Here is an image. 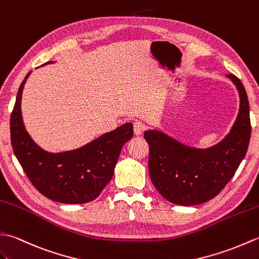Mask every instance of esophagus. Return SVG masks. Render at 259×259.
<instances>
[{
  "instance_id": "34e87169",
  "label": "esophagus",
  "mask_w": 259,
  "mask_h": 259,
  "mask_svg": "<svg viewBox=\"0 0 259 259\" xmlns=\"http://www.w3.org/2000/svg\"><path fill=\"white\" fill-rule=\"evenodd\" d=\"M133 130H134L135 135H141L145 130V126L142 122H140V120H136V122L133 125Z\"/></svg>"
}]
</instances>
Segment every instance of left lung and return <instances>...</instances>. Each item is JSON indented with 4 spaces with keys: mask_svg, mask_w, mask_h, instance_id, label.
<instances>
[{
    "mask_svg": "<svg viewBox=\"0 0 259 259\" xmlns=\"http://www.w3.org/2000/svg\"><path fill=\"white\" fill-rule=\"evenodd\" d=\"M239 95L237 117L229 133L215 145H187L159 130H148V171L155 188L169 203L193 206L214 198L244 159L250 139L249 102L243 83L229 74Z\"/></svg>",
    "mask_w": 259,
    "mask_h": 259,
    "instance_id": "obj_1",
    "label": "left lung"
}]
</instances>
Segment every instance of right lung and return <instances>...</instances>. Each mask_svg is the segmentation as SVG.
Masks as SVG:
<instances>
[{"mask_svg":"<svg viewBox=\"0 0 259 259\" xmlns=\"http://www.w3.org/2000/svg\"><path fill=\"white\" fill-rule=\"evenodd\" d=\"M48 62L45 64H50ZM44 64V65H45ZM26 74L11 115V143L28 180L45 197L63 204L92 202L111 182L126 142L133 137V124L126 123L76 149L52 153L38 146L23 122L21 101Z\"/></svg>","mask_w":259,"mask_h":259,"instance_id":"add662e5","label":"right lung"}]
</instances>
